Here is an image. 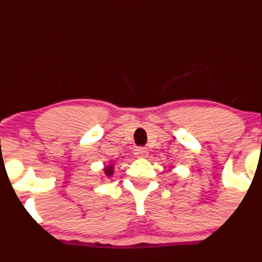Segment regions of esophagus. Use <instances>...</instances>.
<instances>
[{"mask_svg": "<svg viewBox=\"0 0 262 262\" xmlns=\"http://www.w3.org/2000/svg\"><path fill=\"white\" fill-rule=\"evenodd\" d=\"M134 154H135V156L137 157H146L147 156V149L146 147H137V149L134 150Z\"/></svg>", "mask_w": 262, "mask_h": 262, "instance_id": "obj_1", "label": "esophagus"}]
</instances>
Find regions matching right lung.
<instances>
[{
	"label": "right lung",
	"mask_w": 262,
	"mask_h": 262,
	"mask_svg": "<svg viewBox=\"0 0 262 262\" xmlns=\"http://www.w3.org/2000/svg\"><path fill=\"white\" fill-rule=\"evenodd\" d=\"M105 174L108 176V177H111V176L113 174V165L106 166V168H105Z\"/></svg>",
	"instance_id": "1"
}]
</instances>
